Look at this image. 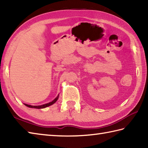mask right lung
Listing matches in <instances>:
<instances>
[{
    "label": "right lung",
    "mask_w": 148,
    "mask_h": 148,
    "mask_svg": "<svg viewBox=\"0 0 148 148\" xmlns=\"http://www.w3.org/2000/svg\"><path fill=\"white\" fill-rule=\"evenodd\" d=\"M58 97H59V94L58 95V96L55 98V99L52 101L51 102H49V103H46V104H44V105H38V106H33V105H27V104H25L24 103V105L26 106L29 107V108H37V109H41V108H46V107H48L49 106L51 105H53V104H54L56 102L57 100L58 99Z\"/></svg>",
    "instance_id": "right-lung-1"
}]
</instances>
